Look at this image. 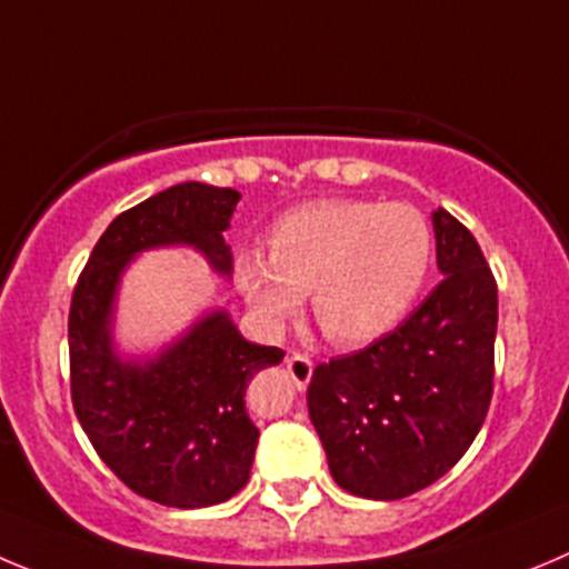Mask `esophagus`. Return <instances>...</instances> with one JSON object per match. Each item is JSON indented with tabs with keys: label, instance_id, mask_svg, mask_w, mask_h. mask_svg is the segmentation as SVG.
Segmentation results:
<instances>
[{
	"label": "esophagus",
	"instance_id": "34e87169",
	"mask_svg": "<svg viewBox=\"0 0 569 569\" xmlns=\"http://www.w3.org/2000/svg\"><path fill=\"white\" fill-rule=\"evenodd\" d=\"M286 373H289L291 381H295V385L302 390V387L311 381L315 362H311L309 357H302V353H291V357H286Z\"/></svg>",
	"mask_w": 569,
	"mask_h": 569
}]
</instances>
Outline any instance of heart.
Instances as JSON below:
<instances>
[{
  "instance_id": "obj_1",
  "label": "heart",
  "mask_w": 569,
  "mask_h": 569,
  "mask_svg": "<svg viewBox=\"0 0 569 569\" xmlns=\"http://www.w3.org/2000/svg\"><path fill=\"white\" fill-rule=\"evenodd\" d=\"M435 260V232L405 201L320 199L280 216L269 260H238V286L269 326H280L311 291L317 326L331 342L357 348L405 320Z\"/></svg>"
}]
</instances>
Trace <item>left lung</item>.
I'll use <instances>...</instances> for the list:
<instances>
[{
  "label": "left lung",
  "instance_id": "1",
  "mask_svg": "<svg viewBox=\"0 0 569 569\" xmlns=\"http://www.w3.org/2000/svg\"><path fill=\"white\" fill-rule=\"evenodd\" d=\"M443 280L396 331L315 368L309 416L328 469L365 500H401L452 469L493 392L497 280L480 243L435 210Z\"/></svg>",
  "mask_w": 569,
  "mask_h": 569
}]
</instances>
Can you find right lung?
<instances>
[{
    "instance_id": "1",
    "label": "right lung",
    "mask_w": 569,
    "mask_h": 569,
    "mask_svg": "<svg viewBox=\"0 0 569 569\" xmlns=\"http://www.w3.org/2000/svg\"><path fill=\"white\" fill-rule=\"evenodd\" d=\"M241 193L201 182L173 184L120 212L100 236L69 306V390L94 452L126 486L168 508H207L241 491L258 427L247 387L283 350L252 345L227 311H212L188 337L146 365L111 350V306L126 263L164 243H190L230 274L221 232Z\"/></svg>"
}]
</instances>
